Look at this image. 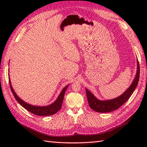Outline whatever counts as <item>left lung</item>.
<instances>
[{"mask_svg": "<svg viewBox=\"0 0 147 147\" xmlns=\"http://www.w3.org/2000/svg\"><path fill=\"white\" fill-rule=\"evenodd\" d=\"M139 78L140 65L138 59H137V70L135 78L129 86V88H127L126 91L122 93L120 96L111 100H102L98 99L91 92L86 88L87 99H88L90 107L95 112H102V113L110 112L116 110L123 105L129 99L131 95L133 94L137 85H138Z\"/></svg>", "mask_w": 147, "mask_h": 147, "instance_id": "obj_1", "label": "left lung"}]
</instances>
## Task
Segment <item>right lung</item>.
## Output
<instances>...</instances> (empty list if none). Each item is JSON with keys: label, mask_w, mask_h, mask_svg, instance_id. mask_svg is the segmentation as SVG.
Masks as SVG:
<instances>
[{"label": "right lung", "mask_w": 147, "mask_h": 147, "mask_svg": "<svg viewBox=\"0 0 147 147\" xmlns=\"http://www.w3.org/2000/svg\"><path fill=\"white\" fill-rule=\"evenodd\" d=\"M9 84H10V87H11V91L12 92V94H13L14 98L18 102L19 104L23 106L24 109H26L27 111L30 112L31 113H33V114H35L37 115H40V116L51 115L57 113V112L60 110L62 107V101H63L65 90H66V89L67 88V87L69 86V85L65 86L64 88L62 90V91L61 92L60 94L59 95L57 99H56L52 103V104L46 105V106H36V105H31L30 104H28V103L24 102L21 98H20V97H19L18 95L16 93L13 88H12L10 78L9 77Z\"/></svg>", "instance_id": "right-lung-1"}]
</instances>
